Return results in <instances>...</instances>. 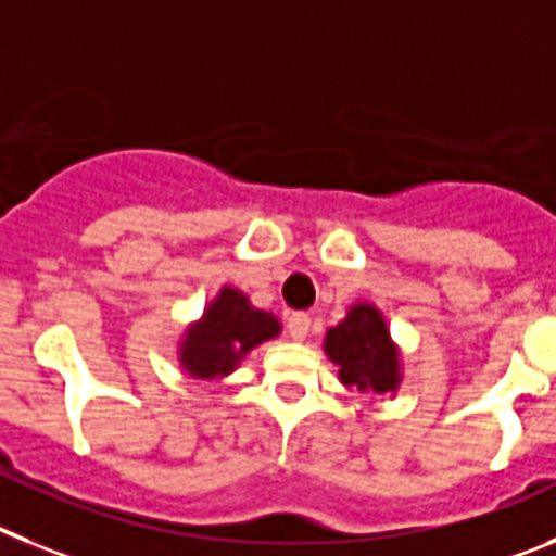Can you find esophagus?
<instances>
[{"label": "esophagus", "instance_id": "1", "mask_svg": "<svg viewBox=\"0 0 556 556\" xmlns=\"http://www.w3.org/2000/svg\"><path fill=\"white\" fill-rule=\"evenodd\" d=\"M307 332H311V316L307 313H291L288 316V336L293 341H305Z\"/></svg>", "mask_w": 556, "mask_h": 556}]
</instances>
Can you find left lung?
<instances>
[{
  "mask_svg": "<svg viewBox=\"0 0 556 556\" xmlns=\"http://www.w3.org/2000/svg\"><path fill=\"white\" fill-rule=\"evenodd\" d=\"M325 350L338 366V378L358 392L386 394L400 383V355L378 307L355 305L325 338Z\"/></svg>",
  "mask_w": 556,
  "mask_h": 556,
  "instance_id": "8db88e82",
  "label": "left lung"
}]
</instances>
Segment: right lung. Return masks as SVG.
Wrapping results in <instances>:
<instances>
[{"label":"right lung","instance_id":"1","mask_svg":"<svg viewBox=\"0 0 556 556\" xmlns=\"http://www.w3.org/2000/svg\"><path fill=\"white\" fill-rule=\"evenodd\" d=\"M274 336H279V321L271 313L251 307L235 288H224L204 311V318L187 330L178 355L192 378H224L245 352Z\"/></svg>","mask_w":556,"mask_h":556}]
</instances>
